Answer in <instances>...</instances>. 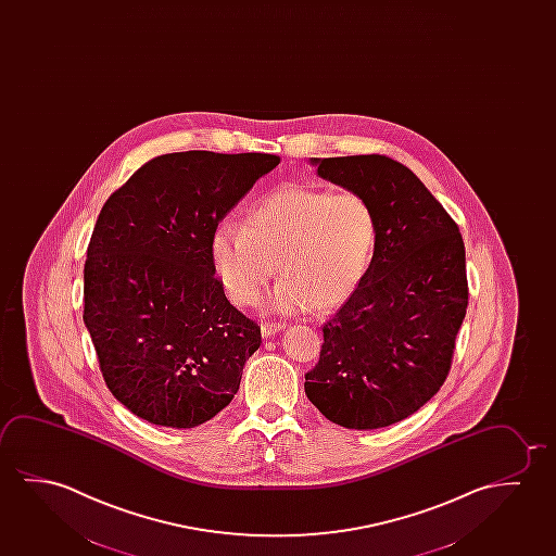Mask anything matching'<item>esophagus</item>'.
<instances>
[{"mask_svg": "<svg viewBox=\"0 0 556 556\" xmlns=\"http://www.w3.org/2000/svg\"><path fill=\"white\" fill-rule=\"evenodd\" d=\"M285 327H287L285 323H262V334H264V337H275V334H277V332H281Z\"/></svg>", "mask_w": 556, "mask_h": 556, "instance_id": "esophagus-1", "label": "esophagus"}]
</instances>
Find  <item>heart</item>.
Here are the masks:
<instances>
[{"label": "heart", "instance_id": "b5f03b06", "mask_svg": "<svg viewBox=\"0 0 556 556\" xmlns=\"http://www.w3.org/2000/svg\"><path fill=\"white\" fill-rule=\"evenodd\" d=\"M377 239V214L363 194L285 186L252 202L242 226L219 224L210 256L237 306H254L277 269L271 312H329L369 274Z\"/></svg>", "mask_w": 556, "mask_h": 556}]
</instances>
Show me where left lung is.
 Returning <instances> with one entry per match:
<instances>
[{"instance_id": "obj_1", "label": "left lung", "mask_w": 556, "mask_h": 556, "mask_svg": "<svg viewBox=\"0 0 556 556\" xmlns=\"http://www.w3.org/2000/svg\"><path fill=\"white\" fill-rule=\"evenodd\" d=\"M312 162L323 179L372 204L379 239L369 274L323 325L306 395L340 427H390L419 410L450 375L468 306L465 242L434 194L390 156Z\"/></svg>"}]
</instances>
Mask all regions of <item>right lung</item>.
<instances>
[{
  "mask_svg": "<svg viewBox=\"0 0 556 556\" xmlns=\"http://www.w3.org/2000/svg\"><path fill=\"white\" fill-rule=\"evenodd\" d=\"M279 162L266 153L161 154L99 212L84 323L106 388L137 417L199 427L237 394L262 334L214 277L210 239Z\"/></svg>",
  "mask_w": 556,
  "mask_h": 556,
  "instance_id": "1",
  "label": "right lung"
}]
</instances>
